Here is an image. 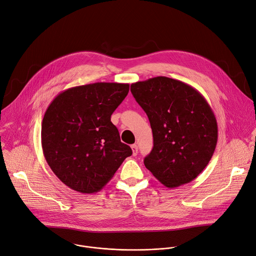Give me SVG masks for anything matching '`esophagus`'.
Wrapping results in <instances>:
<instances>
[{
  "mask_svg": "<svg viewBox=\"0 0 256 256\" xmlns=\"http://www.w3.org/2000/svg\"><path fill=\"white\" fill-rule=\"evenodd\" d=\"M132 156H136L138 155V146L136 144H132Z\"/></svg>",
  "mask_w": 256,
  "mask_h": 256,
  "instance_id": "34e87169",
  "label": "esophagus"
}]
</instances>
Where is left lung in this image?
I'll list each match as a JSON object with an SVG mask.
<instances>
[{
  "label": "left lung",
  "mask_w": 256,
  "mask_h": 256,
  "mask_svg": "<svg viewBox=\"0 0 256 256\" xmlns=\"http://www.w3.org/2000/svg\"><path fill=\"white\" fill-rule=\"evenodd\" d=\"M130 92L153 132L146 168L169 188L192 181L208 164L218 142L216 120L204 97L184 82L161 76L132 83Z\"/></svg>",
  "instance_id": "1"
}]
</instances>
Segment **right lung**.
Here are the masks:
<instances>
[{"label": "right lung", "mask_w": 256, "mask_h": 256, "mask_svg": "<svg viewBox=\"0 0 256 256\" xmlns=\"http://www.w3.org/2000/svg\"><path fill=\"white\" fill-rule=\"evenodd\" d=\"M128 90L122 83L77 86L60 93L48 107L42 124L44 155L70 188L99 192L132 154L110 122Z\"/></svg>", "instance_id": "obj_1"}]
</instances>
